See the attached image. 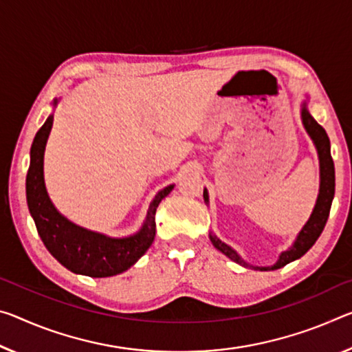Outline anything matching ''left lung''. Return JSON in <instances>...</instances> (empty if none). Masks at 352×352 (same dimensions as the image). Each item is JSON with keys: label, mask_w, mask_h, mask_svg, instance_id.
Instances as JSON below:
<instances>
[{"label": "left lung", "mask_w": 352, "mask_h": 352, "mask_svg": "<svg viewBox=\"0 0 352 352\" xmlns=\"http://www.w3.org/2000/svg\"><path fill=\"white\" fill-rule=\"evenodd\" d=\"M307 103H309V96L305 97V100L300 104V120H302V125L305 128L307 135L310 136L311 142L316 148L318 153V160H320V191H318V197H316V204L314 206V211L309 217V221L305 222L304 227L300 228V232L296 235V239H294L292 246H289L287 250H282L280 255L274 265L271 266H254L249 265L248 261H244L241 258L235 249L228 246L224 241H221L213 232H210V241L213 246L219 250V252L228 256L232 261L241 265L244 267H252V270H260V271H274L278 270V267H283L292 261L298 260L302 256L307 250H309L314 244L316 243V239L320 238L322 228H324L327 217H329V211H331V205L333 200V194H336V167H333V161L331 156V141H329L327 133L324 128H322L318 122L311 117V114L307 109ZM204 200L205 204L208 205L210 197H208V191L206 188L204 189Z\"/></svg>", "instance_id": "left-lung-1"}]
</instances>
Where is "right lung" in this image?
I'll use <instances>...</instances> for the list:
<instances>
[{"mask_svg": "<svg viewBox=\"0 0 352 352\" xmlns=\"http://www.w3.org/2000/svg\"><path fill=\"white\" fill-rule=\"evenodd\" d=\"M60 98L53 100L56 109ZM54 113L47 117L45 124L36 133L30 152V169L26 175V202L34 219L38 236L60 265L67 270L89 277L117 276L136 263L147 252L155 239V213L161 200L169 194L174 185L156 192L148 205L147 216L136 233L122 238L89 230L75 224L56 208L50 199L43 178V155L53 128Z\"/></svg>", "mask_w": 352, "mask_h": 352, "instance_id": "1", "label": "right lung"}]
</instances>
